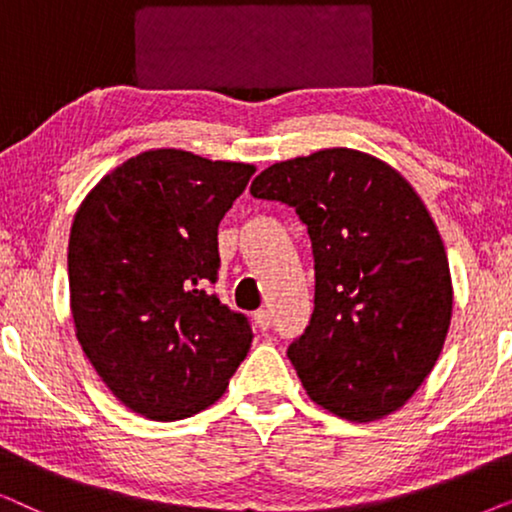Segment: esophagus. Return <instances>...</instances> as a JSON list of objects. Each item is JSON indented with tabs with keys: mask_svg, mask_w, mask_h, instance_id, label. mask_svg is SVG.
<instances>
[{
	"mask_svg": "<svg viewBox=\"0 0 512 512\" xmlns=\"http://www.w3.org/2000/svg\"><path fill=\"white\" fill-rule=\"evenodd\" d=\"M254 321H256V326L261 328V331H268V328H270V312L268 310H256Z\"/></svg>",
	"mask_w": 512,
	"mask_h": 512,
	"instance_id": "obj_1",
	"label": "esophagus"
}]
</instances>
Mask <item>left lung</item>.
<instances>
[{
  "mask_svg": "<svg viewBox=\"0 0 512 512\" xmlns=\"http://www.w3.org/2000/svg\"><path fill=\"white\" fill-rule=\"evenodd\" d=\"M251 195L296 209L314 254V312L289 359L307 396L349 422L405 405L452 319L450 263L429 209L384 160L324 149L270 165Z\"/></svg>",
  "mask_w": 512,
  "mask_h": 512,
  "instance_id": "obj_1",
  "label": "left lung"
}]
</instances>
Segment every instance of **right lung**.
I'll use <instances>...</instances> for the list:
<instances>
[{"mask_svg":"<svg viewBox=\"0 0 512 512\" xmlns=\"http://www.w3.org/2000/svg\"><path fill=\"white\" fill-rule=\"evenodd\" d=\"M254 165L153 149L104 174L69 233L76 340L111 394L156 422L219 401L251 347V326L207 291L219 223Z\"/></svg>","mask_w":512,"mask_h":512,"instance_id":"1","label":"right lung"}]
</instances>
